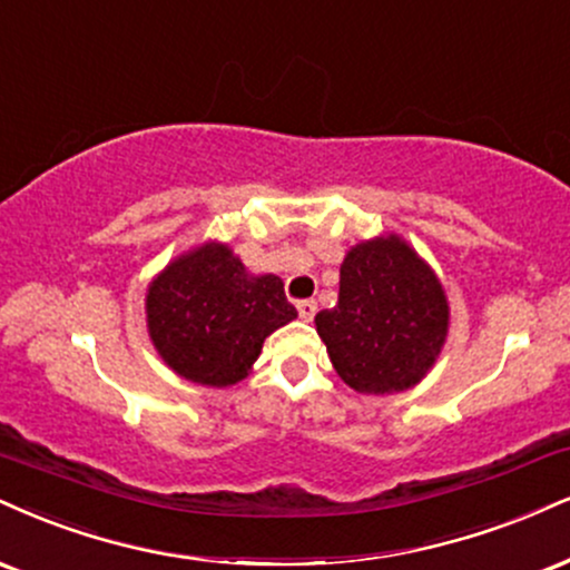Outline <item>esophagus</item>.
Masks as SVG:
<instances>
[{
  "label": "esophagus",
  "mask_w": 570,
  "mask_h": 570,
  "mask_svg": "<svg viewBox=\"0 0 570 570\" xmlns=\"http://www.w3.org/2000/svg\"><path fill=\"white\" fill-rule=\"evenodd\" d=\"M315 311H318V305H315V299H299V303H297V313H299V318L313 321Z\"/></svg>",
  "instance_id": "1"
}]
</instances>
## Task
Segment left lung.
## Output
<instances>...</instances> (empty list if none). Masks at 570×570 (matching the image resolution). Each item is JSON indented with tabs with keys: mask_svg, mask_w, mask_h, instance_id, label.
Masks as SVG:
<instances>
[{
	"mask_svg": "<svg viewBox=\"0 0 570 570\" xmlns=\"http://www.w3.org/2000/svg\"><path fill=\"white\" fill-rule=\"evenodd\" d=\"M345 385L366 395L414 387L449 334V303L430 265L397 236L361 242L340 267V299L315 315Z\"/></svg>",
	"mask_w": 570,
	"mask_h": 570,
	"instance_id": "8db88e82",
	"label": "left lung"
}]
</instances>
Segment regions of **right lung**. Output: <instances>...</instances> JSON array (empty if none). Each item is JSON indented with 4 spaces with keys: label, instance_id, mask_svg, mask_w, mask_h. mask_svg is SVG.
Wrapping results in <instances>:
<instances>
[{
    "label": "right lung",
    "instance_id": "right-lung-1",
    "mask_svg": "<svg viewBox=\"0 0 570 570\" xmlns=\"http://www.w3.org/2000/svg\"><path fill=\"white\" fill-rule=\"evenodd\" d=\"M148 334L173 372L196 385L228 387L257 361L267 334L297 318L278 276H249L225 244L173 259L146 297Z\"/></svg>",
    "mask_w": 570,
    "mask_h": 570
}]
</instances>
